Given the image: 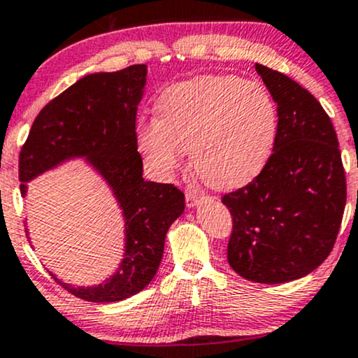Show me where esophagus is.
<instances>
[{
	"instance_id": "esophagus-1",
	"label": "esophagus",
	"mask_w": 358,
	"mask_h": 358,
	"mask_svg": "<svg viewBox=\"0 0 358 358\" xmlns=\"http://www.w3.org/2000/svg\"><path fill=\"white\" fill-rule=\"evenodd\" d=\"M185 199H187V207L188 208H195L196 205L202 202V193L199 192H187V195H185Z\"/></svg>"
}]
</instances>
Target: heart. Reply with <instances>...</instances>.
I'll use <instances>...</instances> for the list:
<instances>
[{"mask_svg":"<svg viewBox=\"0 0 358 358\" xmlns=\"http://www.w3.org/2000/svg\"><path fill=\"white\" fill-rule=\"evenodd\" d=\"M158 117H139L136 148L150 171L170 178L187 151L205 183L237 188L264 170L278 136V108L259 82L200 76L165 89Z\"/></svg>","mask_w":358,"mask_h":358,"instance_id":"obj_1","label":"heart"}]
</instances>
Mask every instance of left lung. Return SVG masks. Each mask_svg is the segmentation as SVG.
Returning <instances> with one entry per match:
<instances>
[{
  "label": "left lung",
  "mask_w": 358,
  "mask_h": 358,
  "mask_svg": "<svg viewBox=\"0 0 358 358\" xmlns=\"http://www.w3.org/2000/svg\"><path fill=\"white\" fill-rule=\"evenodd\" d=\"M278 104L268 165L227 193L234 229L227 261L239 276L281 285L315 271L334 249L347 202L338 139L318 101L285 73L256 64Z\"/></svg>",
  "instance_id": "obj_1"
}]
</instances>
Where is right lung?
Here are the masks:
<instances>
[{"mask_svg":"<svg viewBox=\"0 0 358 358\" xmlns=\"http://www.w3.org/2000/svg\"><path fill=\"white\" fill-rule=\"evenodd\" d=\"M146 77L145 64L84 76L40 110L20 153L23 199L36 176L82 159L108 185L121 210L124 248L110 276L99 285L73 286L52 273L85 301L116 303L145 289L159 268L168 229L185 210L178 188L143 178L134 129Z\"/></svg>","mask_w":358,"mask_h":358,"instance_id":"right-lung-1","label":"right lung"}]
</instances>
